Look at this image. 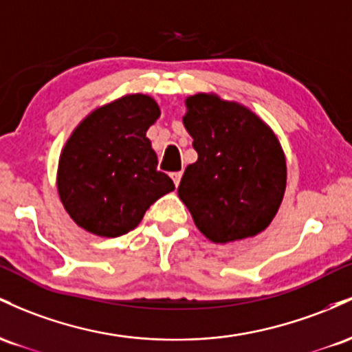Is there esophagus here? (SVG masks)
I'll return each instance as SVG.
<instances>
[{"label":"esophagus","mask_w":352,"mask_h":352,"mask_svg":"<svg viewBox=\"0 0 352 352\" xmlns=\"http://www.w3.org/2000/svg\"><path fill=\"white\" fill-rule=\"evenodd\" d=\"M171 177H173V181H175V184L177 186V184H179V181H181V177H183V173H181V171L171 173Z\"/></svg>","instance_id":"34e87169"}]
</instances>
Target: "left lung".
<instances>
[{"label":"left lung","instance_id":"obj_1","mask_svg":"<svg viewBox=\"0 0 352 352\" xmlns=\"http://www.w3.org/2000/svg\"><path fill=\"white\" fill-rule=\"evenodd\" d=\"M184 128L197 153L177 196L212 243L264 231L286 189V157L278 138L246 106L199 93L186 100Z\"/></svg>","mask_w":352,"mask_h":352}]
</instances>
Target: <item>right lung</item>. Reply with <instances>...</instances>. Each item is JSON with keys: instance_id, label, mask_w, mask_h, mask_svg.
I'll return each mask as SVG.
<instances>
[{"instance_id": "1", "label": "right lung", "mask_w": 352, "mask_h": 352, "mask_svg": "<svg viewBox=\"0 0 352 352\" xmlns=\"http://www.w3.org/2000/svg\"><path fill=\"white\" fill-rule=\"evenodd\" d=\"M160 114L151 96L128 94L94 109L74 129L59 156L58 192L78 226L104 238L123 236L175 189L157 171L146 138Z\"/></svg>"}]
</instances>
